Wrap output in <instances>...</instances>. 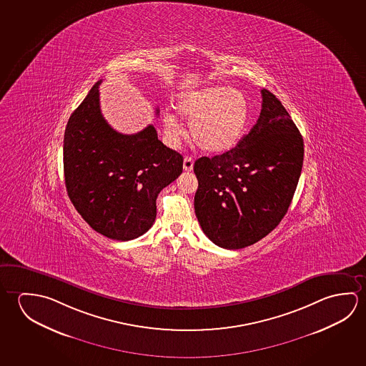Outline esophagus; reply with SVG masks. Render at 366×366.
<instances>
[{
  "label": "esophagus",
  "mask_w": 366,
  "mask_h": 366,
  "mask_svg": "<svg viewBox=\"0 0 366 366\" xmlns=\"http://www.w3.org/2000/svg\"><path fill=\"white\" fill-rule=\"evenodd\" d=\"M192 167H194V161H192V157H185L184 158V169L185 171H192Z\"/></svg>",
  "instance_id": "obj_1"
}]
</instances>
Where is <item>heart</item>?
Returning a JSON list of instances; mask_svg holds the SVG:
<instances>
[{
    "instance_id": "obj_1",
    "label": "heart",
    "mask_w": 366,
    "mask_h": 366,
    "mask_svg": "<svg viewBox=\"0 0 366 366\" xmlns=\"http://www.w3.org/2000/svg\"><path fill=\"white\" fill-rule=\"evenodd\" d=\"M176 108L189 121L190 138L207 153L234 149L245 137L252 111L247 97L240 90L213 85L181 96ZM164 132L174 142L182 132L176 116L163 117Z\"/></svg>"
}]
</instances>
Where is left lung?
<instances>
[{
    "instance_id": "8db88e82",
    "label": "left lung",
    "mask_w": 366,
    "mask_h": 366,
    "mask_svg": "<svg viewBox=\"0 0 366 366\" xmlns=\"http://www.w3.org/2000/svg\"><path fill=\"white\" fill-rule=\"evenodd\" d=\"M262 98L257 124L234 149L194 164L200 227L228 250L252 245L280 224L304 162V140L286 108L269 90Z\"/></svg>"
}]
</instances>
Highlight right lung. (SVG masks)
Wrapping results in <instances>:
<instances>
[{"instance_id":"add662e5","label":"right lung","mask_w":366,"mask_h":366,"mask_svg":"<svg viewBox=\"0 0 366 366\" xmlns=\"http://www.w3.org/2000/svg\"><path fill=\"white\" fill-rule=\"evenodd\" d=\"M101 83L93 85L67 121V195L98 234L112 240H134L153 226L157 197L180 176L184 158L163 144L153 125L132 135L108 125L99 107Z\"/></svg>"}]
</instances>
